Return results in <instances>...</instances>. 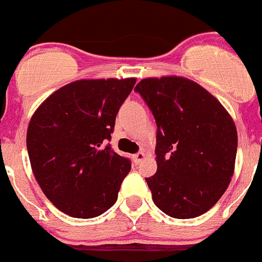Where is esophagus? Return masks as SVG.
<instances>
[{
	"label": "esophagus",
	"instance_id": "34e87169",
	"mask_svg": "<svg viewBox=\"0 0 262 262\" xmlns=\"http://www.w3.org/2000/svg\"><path fill=\"white\" fill-rule=\"evenodd\" d=\"M144 157H145V154H144V152H139V154L134 155V156H133L134 163H135V164H139V163H140V161H142V160H144Z\"/></svg>",
	"mask_w": 262,
	"mask_h": 262
}]
</instances>
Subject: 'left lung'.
<instances>
[{"label": "left lung", "instance_id": "obj_1", "mask_svg": "<svg viewBox=\"0 0 262 262\" xmlns=\"http://www.w3.org/2000/svg\"><path fill=\"white\" fill-rule=\"evenodd\" d=\"M157 124V172L145 178L155 205L177 219L209 211L235 170L237 131L219 101L178 76L144 78L135 86Z\"/></svg>", "mask_w": 262, "mask_h": 262}]
</instances>
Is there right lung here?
Here are the masks:
<instances>
[{
    "mask_svg": "<svg viewBox=\"0 0 262 262\" xmlns=\"http://www.w3.org/2000/svg\"><path fill=\"white\" fill-rule=\"evenodd\" d=\"M136 78L77 80L53 92L27 128L32 173L60 211L89 219L117 202L131 163L102 147Z\"/></svg>",
    "mask_w": 262,
    "mask_h": 262,
    "instance_id": "right-lung-1",
    "label": "right lung"
}]
</instances>
